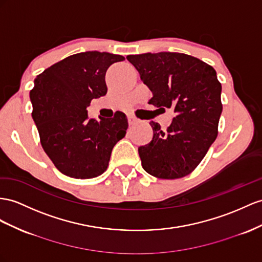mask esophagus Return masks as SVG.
Here are the masks:
<instances>
[{
    "label": "esophagus",
    "mask_w": 262,
    "mask_h": 262,
    "mask_svg": "<svg viewBox=\"0 0 262 262\" xmlns=\"http://www.w3.org/2000/svg\"><path fill=\"white\" fill-rule=\"evenodd\" d=\"M127 118H128V124H129V125H135V124L138 123V119H137L135 116L128 115V116H127Z\"/></svg>",
    "instance_id": "34e87169"
}]
</instances>
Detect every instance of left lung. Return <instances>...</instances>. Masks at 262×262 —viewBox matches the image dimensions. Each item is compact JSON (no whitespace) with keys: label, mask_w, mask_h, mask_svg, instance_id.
I'll return each mask as SVG.
<instances>
[{"label":"left lung","mask_w":262,"mask_h":262,"mask_svg":"<svg viewBox=\"0 0 262 262\" xmlns=\"http://www.w3.org/2000/svg\"><path fill=\"white\" fill-rule=\"evenodd\" d=\"M126 58L152 93L148 104L176 113L166 130L158 123H149L151 142L138 148L143 168L162 179L189 175L218 135L223 104L216 71L183 53H146Z\"/></svg>","instance_id":"1"}]
</instances>
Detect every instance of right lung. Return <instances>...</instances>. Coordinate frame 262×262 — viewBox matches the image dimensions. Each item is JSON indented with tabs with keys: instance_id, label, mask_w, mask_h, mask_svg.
<instances>
[{
	"instance_id": "add662e5",
	"label": "right lung",
	"mask_w": 262,
	"mask_h": 262,
	"mask_svg": "<svg viewBox=\"0 0 262 262\" xmlns=\"http://www.w3.org/2000/svg\"><path fill=\"white\" fill-rule=\"evenodd\" d=\"M107 52H83L46 69L30 92L32 117L44 151L64 175L89 179L107 169L111 154L128 128L123 112L113 118H89L92 99L106 95V71L124 61Z\"/></svg>"
}]
</instances>
